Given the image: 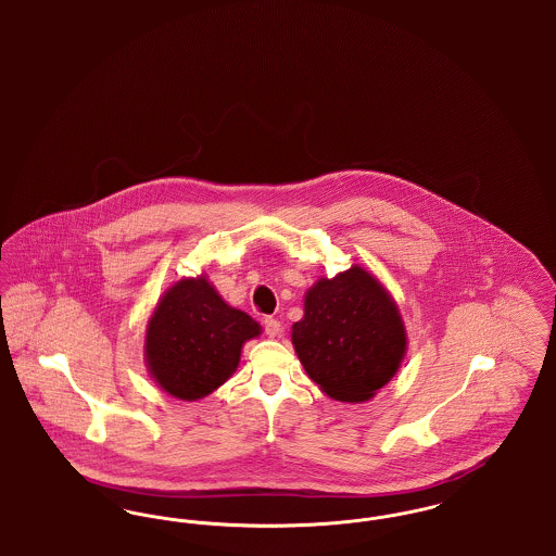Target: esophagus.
<instances>
[{
  "label": "esophagus",
  "instance_id": "1",
  "mask_svg": "<svg viewBox=\"0 0 556 556\" xmlns=\"http://www.w3.org/2000/svg\"><path fill=\"white\" fill-rule=\"evenodd\" d=\"M281 331V323L277 318L266 317L265 318V333L268 338H277Z\"/></svg>",
  "mask_w": 556,
  "mask_h": 556
}]
</instances>
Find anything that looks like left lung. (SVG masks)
<instances>
[{
  "label": "left lung",
  "mask_w": 556,
  "mask_h": 556,
  "mask_svg": "<svg viewBox=\"0 0 556 556\" xmlns=\"http://www.w3.org/2000/svg\"><path fill=\"white\" fill-rule=\"evenodd\" d=\"M291 344L327 396L367 402L392 381L408 340L390 291L370 270L352 265L306 291Z\"/></svg>",
  "instance_id": "left-lung-1"
}]
</instances>
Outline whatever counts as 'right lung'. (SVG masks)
<instances>
[{"label":"right lung","instance_id":"add662e5","mask_svg":"<svg viewBox=\"0 0 556 556\" xmlns=\"http://www.w3.org/2000/svg\"><path fill=\"white\" fill-rule=\"evenodd\" d=\"M261 325L229 306L206 275L186 277L160 295L146 329V365L168 396L200 400L238 369L241 348Z\"/></svg>","mask_w":556,"mask_h":556}]
</instances>
